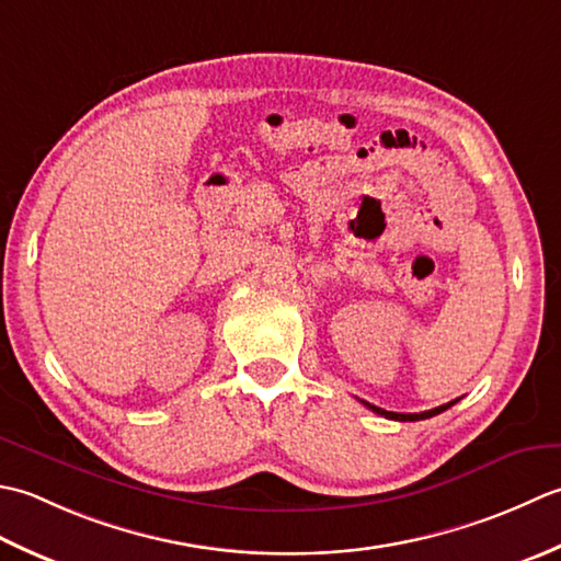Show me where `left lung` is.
<instances>
[{
    "mask_svg": "<svg viewBox=\"0 0 561 561\" xmlns=\"http://www.w3.org/2000/svg\"><path fill=\"white\" fill-rule=\"evenodd\" d=\"M457 402V399H455ZM455 402H448V404H443V407H436V409H428V411H421V414H397V411H385V409H380V407H373V404H368V402H363L365 407L368 409H373L375 414H380V416H385V419H394V421H421V419H431V416H436V414H440V411H445V409H450Z\"/></svg>",
    "mask_w": 561,
    "mask_h": 561,
    "instance_id": "8db88e82",
    "label": "left lung"
}]
</instances>
